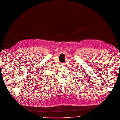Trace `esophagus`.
Returning a JSON list of instances; mask_svg holds the SVG:
<instances>
[{"instance_id":"1","label":"esophagus","mask_w":120,"mask_h":120,"mask_svg":"<svg viewBox=\"0 0 120 120\" xmlns=\"http://www.w3.org/2000/svg\"><path fill=\"white\" fill-rule=\"evenodd\" d=\"M60 65H61V66H63L65 65V63H61V64H60Z\"/></svg>"}]
</instances>
